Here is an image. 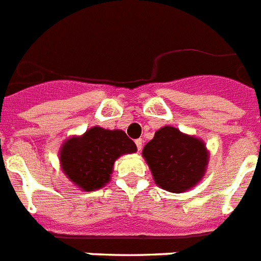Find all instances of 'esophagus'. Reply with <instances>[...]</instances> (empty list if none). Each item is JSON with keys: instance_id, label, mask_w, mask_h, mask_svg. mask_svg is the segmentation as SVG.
I'll return each instance as SVG.
<instances>
[{"instance_id": "34e87169", "label": "esophagus", "mask_w": 261, "mask_h": 261, "mask_svg": "<svg viewBox=\"0 0 261 261\" xmlns=\"http://www.w3.org/2000/svg\"><path fill=\"white\" fill-rule=\"evenodd\" d=\"M135 145H137V147H138V151H141L142 145H143V141H142L141 138H139V139H137V141H135Z\"/></svg>"}]
</instances>
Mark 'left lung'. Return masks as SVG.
Wrapping results in <instances>:
<instances>
[{"label": "left lung", "instance_id": "obj_1", "mask_svg": "<svg viewBox=\"0 0 261 261\" xmlns=\"http://www.w3.org/2000/svg\"><path fill=\"white\" fill-rule=\"evenodd\" d=\"M142 155L161 189L182 193L202 179L209 151L198 138L184 134L175 127L165 126L143 147Z\"/></svg>", "mask_w": 261, "mask_h": 261}]
</instances>
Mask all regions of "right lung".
<instances>
[{
	"mask_svg": "<svg viewBox=\"0 0 261 261\" xmlns=\"http://www.w3.org/2000/svg\"><path fill=\"white\" fill-rule=\"evenodd\" d=\"M137 151V146L122 130L91 127L82 137H71L60 149L64 174L84 192L100 189L110 181L120 155Z\"/></svg>",
	"mask_w": 261,
	"mask_h": 261,
	"instance_id": "1",
	"label": "right lung"
}]
</instances>
